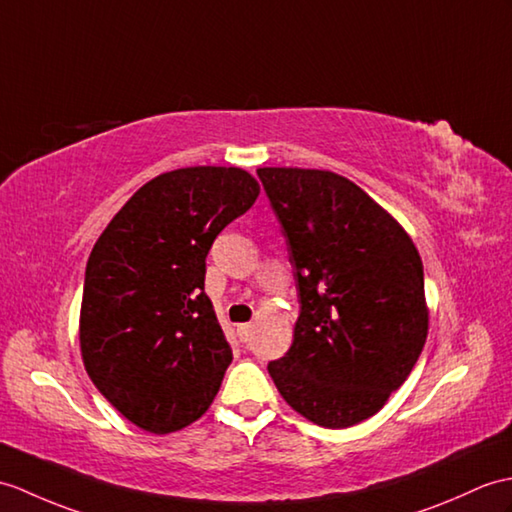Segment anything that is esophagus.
Returning a JSON list of instances; mask_svg holds the SVG:
<instances>
[{"mask_svg": "<svg viewBox=\"0 0 512 512\" xmlns=\"http://www.w3.org/2000/svg\"><path fill=\"white\" fill-rule=\"evenodd\" d=\"M237 336H240L242 342H248L253 336V325L251 323H244V325H237Z\"/></svg>", "mask_w": 512, "mask_h": 512, "instance_id": "esophagus-1", "label": "esophagus"}]
</instances>
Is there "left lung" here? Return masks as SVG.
<instances>
[{
	"label": "left lung",
	"mask_w": 512,
	"mask_h": 512,
	"mask_svg": "<svg viewBox=\"0 0 512 512\" xmlns=\"http://www.w3.org/2000/svg\"><path fill=\"white\" fill-rule=\"evenodd\" d=\"M288 242L301 314L290 351L268 364L288 406L329 430L384 408L430 327L423 261L406 229L329 170L259 168Z\"/></svg>",
	"instance_id": "8db88e82"
}]
</instances>
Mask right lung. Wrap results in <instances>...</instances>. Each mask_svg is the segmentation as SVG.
<instances>
[{
  "mask_svg": "<svg viewBox=\"0 0 512 512\" xmlns=\"http://www.w3.org/2000/svg\"><path fill=\"white\" fill-rule=\"evenodd\" d=\"M257 196V178L242 168L163 172L128 198L93 246L80 355L95 388L141 430H183L218 395L233 353L205 294V259Z\"/></svg>",
  "mask_w": 512,
  "mask_h": 512,
  "instance_id": "right-lung-1",
  "label": "right lung"
}]
</instances>
